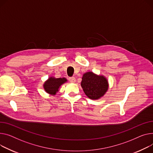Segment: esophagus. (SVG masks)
I'll return each instance as SVG.
<instances>
[{
	"label": "esophagus",
	"instance_id": "obj_1",
	"mask_svg": "<svg viewBox=\"0 0 153 153\" xmlns=\"http://www.w3.org/2000/svg\"><path fill=\"white\" fill-rule=\"evenodd\" d=\"M69 81H70L71 82L74 83V82H76V78L74 77H69Z\"/></svg>",
	"mask_w": 153,
	"mask_h": 153
}]
</instances>
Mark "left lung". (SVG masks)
Returning <instances> with one entry per match:
<instances>
[{
  "label": "left lung",
  "instance_id": "left-lung-1",
  "mask_svg": "<svg viewBox=\"0 0 153 153\" xmlns=\"http://www.w3.org/2000/svg\"><path fill=\"white\" fill-rule=\"evenodd\" d=\"M80 85L85 94L91 100H98L103 97L109 88L106 77L97 75L91 71L83 74Z\"/></svg>",
  "mask_w": 153,
  "mask_h": 153
}]
</instances>
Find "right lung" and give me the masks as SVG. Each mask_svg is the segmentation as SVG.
Masks as SVG:
<instances>
[{
    "label": "right lung",
    "instance_id": "right-lung-1",
    "mask_svg": "<svg viewBox=\"0 0 153 153\" xmlns=\"http://www.w3.org/2000/svg\"><path fill=\"white\" fill-rule=\"evenodd\" d=\"M68 80L65 77L55 78L51 76L44 82L43 87L46 92L51 95H55L59 91V87L66 83Z\"/></svg>",
    "mask_w": 153,
    "mask_h": 153
}]
</instances>
